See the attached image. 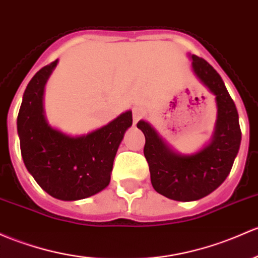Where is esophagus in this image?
<instances>
[{
	"label": "esophagus",
	"instance_id": "obj_1",
	"mask_svg": "<svg viewBox=\"0 0 258 258\" xmlns=\"http://www.w3.org/2000/svg\"><path fill=\"white\" fill-rule=\"evenodd\" d=\"M146 115V110L143 107H135L134 108V112H132V116H134V122L136 123V122L140 120V118H142L143 116Z\"/></svg>",
	"mask_w": 258,
	"mask_h": 258
}]
</instances>
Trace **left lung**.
Returning <instances> with one entry per match:
<instances>
[{
	"instance_id": "1",
	"label": "left lung",
	"mask_w": 258,
	"mask_h": 258,
	"mask_svg": "<svg viewBox=\"0 0 258 258\" xmlns=\"http://www.w3.org/2000/svg\"><path fill=\"white\" fill-rule=\"evenodd\" d=\"M191 59L195 75L216 96L218 120L211 142L194 154H179L148 122L137 123L146 137L143 153L154 190L177 202L199 200L219 188L231 170L241 143L236 106L221 77L203 58L193 54Z\"/></svg>"
}]
</instances>
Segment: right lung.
I'll use <instances>...</instances> for the list:
<instances>
[{"label": "right lung", "mask_w": 258, "mask_h": 258, "mask_svg": "<svg viewBox=\"0 0 258 258\" xmlns=\"http://www.w3.org/2000/svg\"><path fill=\"white\" fill-rule=\"evenodd\" d=\"M58 60L39 70L27 85L17 130L24 165L43 190L59 200L93 197L110 183L113 159L132 111L88 135L70 137L48 124L43 108L44 86Z\"/></svg>", "instance_id": "1"}]
</instances>
